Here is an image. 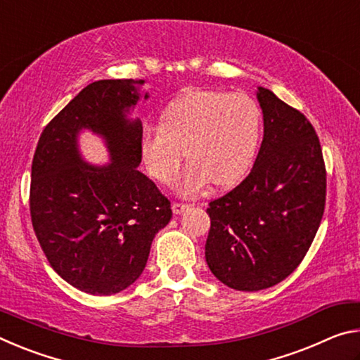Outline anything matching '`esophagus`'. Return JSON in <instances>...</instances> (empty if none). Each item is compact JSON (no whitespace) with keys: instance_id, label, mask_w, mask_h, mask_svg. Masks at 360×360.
<instances>
[{"instance_id":"obj_1","label":"esophagus","mask_w":360,"mask_h":360,"mask_svg":"<svg viewBox=\"0 0 360 360\" xmlns=\"http://www.w3.org/2000/svg\"><path fill=\"white\" fill-rule=\"evenodd\" d=\"M187 208H191V205H187V203H173V212L174 214H181L182 211H186Z\"/></svg>"}]
</instances>
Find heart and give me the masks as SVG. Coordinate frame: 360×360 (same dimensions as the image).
Listing matches in <instances>:
<instances>
[{
    "label": "heart",
    "mask_w": 360,
    "mask_h": 360,
    "mask_svg": "<svg viewBox=\"0 0 360 360\" xmlns=\"http://www.w3.org/2000/svg\"><path fill=\"white\" fill-rule=\"evenodd\" d=\"M260 129V109L249 95L197 90L172 103L160 127H144L143 162L150 178L169 184L186 152L191 165L178 182L179 193L197 195L211 182L229 187L251 168Z\"/></svg>",
    "instance_id": "b5f03b06"
}]
</instances>
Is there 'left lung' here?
<instances>
[{
    "instance_id": "left-lung-1",
    "label": "left lung",
    "mask_w": 360,
    "mask_h": 360,
    "mask_svg": "<svg viewBox=\"0 0 360 360\" xmlns=\"http://www.w3.org/2000/svg\"><path fill=\"white\" fill-rule=\"evenodd\" d=\"M264 141L245 179L211 200L205 257L219 281L254 292L300 265L326 208L327 173L314 127L298 109L259 87Z\"/></svg>"
}]
</instances>
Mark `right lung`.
Wrapping results in <instances>:
<instances>
[{"label": "right lung", "mask_w": 360, "mask_h": 360, "mask_svg": "<svg viewBox=\"0 0 360 360\" xmlns=\"http://www.w3.org/2000/svg\"><path fill=\"white\" fill-rule=\"evenodd\" d=\"M143 82L89 84L46 125L33 155L30 216L36 238L53 270L92 295L117 294L135 283L155 233L173 216L169 200L136 169L143 125L127 112L139 98L135 84ZM82 128L105 138L112 164L82 162Z\"/></svg>", "instance_id": "1"}]
</instances>
